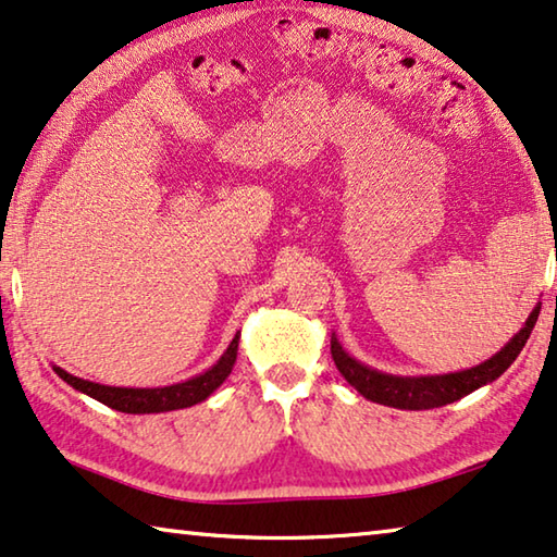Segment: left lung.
Returning <instances> with one entry per match:
<instances>
[{
    "instance_id": "1",
    "label": "left lung",
    "mask_w": 557,
    "mask_h": 557,
    "mask_svg": "<svg viewBox=\"0 0 557 557\" xmlns=\"http://www.w3.org/2000/svg\"><path fill=\"white\" fill-rule=\"evenodd\" d=\"M537 314H541V307H535L528 317L523 330H520L513 339H510L506 347H503L498 355H493L483 364L466 369V372L456 374H441V376H392L374 372L364 364H359L357 359H351L347 351L339 347V342L332 337V359L342 376L355 386V389L367 396L369 401L394 406V409H436V406H446L461 399V396L471 394L479 389V386L498 379L506 369L513 364L520 349L525 347L528 337H531L533 326L537 322Z\"/></svg>"
}]
</instances>
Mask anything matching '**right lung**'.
Returning a JSON list of instances; mask_svg holds the SVG:
<instances>
[{
  "label": "right lung",
  "instance_id": "right-lung-1",
  "mask_svg": "<svg viewBox=\"0 0 557 557\" xmlns=\"http://www.w3.org/2000/svg\"><path fill=\"white\" fill-rule=\"evenodd\" d=\"M237 334L231 342V347L223 357H220L218 364L213 369H208L206 374H200L196 379H188L183 384H173V386H163V389H123V386H103V384H94L86 382V379L72 376L64 372L61 367H54V372L64 379L66 384H72L74 389L84 392L91 396V399L101 401L111 409L123 411V413H161V411H173V409H185V406H193L202 399H208L220 384L225 382L227 374L235 364L237 357Z\"/></svg>",
  "mask_w": 557,
  "mask_h": 557
}]
</instances>
